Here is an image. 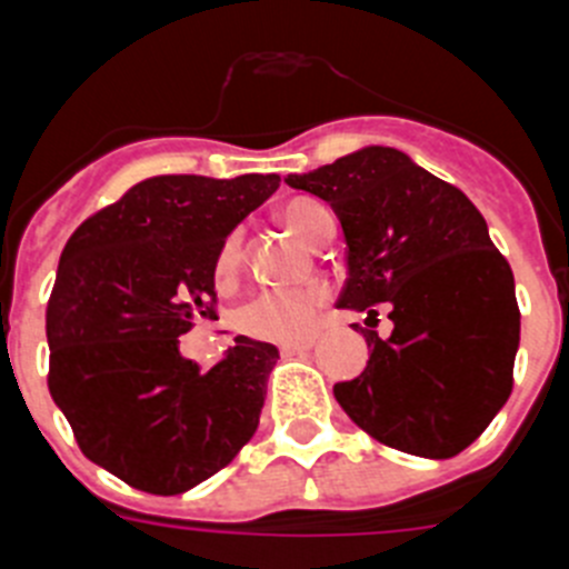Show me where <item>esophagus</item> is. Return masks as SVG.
<instances>
[{
  "label": "esophagus",
  "instance_id": "obj_1",
  "mask_svg": "<svg viewBox=\"0 0 569 569\" xmlns=\"http://www.w3.org/2000/svg\"><path fill=\"white\" fill-rule=\"evenodd\" d=\"M316 345L313 336H305V339H293V341H281L279 350L281 356H296V353H308L310 347Z\"/></svg>",
  "mask_w": 569,
  "mask_h": 569
}]
</instances>
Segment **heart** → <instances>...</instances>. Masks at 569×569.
<instances>
[{
    "label": "heart",
    "mask_w": 569,
    "mask_h": 569,
    "mask_svg": "<svg viewBox=\"0 0 569 569\" xmlns=\"http://www.w3.org/2000/svg\"><path fill=\"white\" fill-rule=\"evenodd\" d=\"M279 219L284 228L293 230L308 244H319L333 230V216H330V210L325 204L316 202V199H293V202L281 208ZM241 256H244L241 233L233 230L222 241L219 253H216L213 273L219 284H228V281L236 279V273L241 268ZM325 301H328V290L321 288V284L299 290H264V293L253 296L236 313V325H239L241 333L253 336V339H296V336L308 333Z\"/></svg>",
    "instance_id": "1"
}]
</instances>
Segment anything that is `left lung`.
Returning <instances> with one entry per match:
<instances>
[{"mask_svg":"<svg viewBox=\"0 0 569 569\" xmlns=\"http://www.w3.org/2000/svg\"><path fill=\"white\" fill-rule=\"evenodd\" d=\"M284 182L339 216V308L367 319L387 308L393 321L390 336L361 328L370 359L333 387L341 410L401 453H461L510 399L521 330L512 270L485 216L396 148H361Z\"/></svg>","mask_w":569,"mask_h":569,"instance_id":"left-lung-1","label":"left lung"}]
</instances>
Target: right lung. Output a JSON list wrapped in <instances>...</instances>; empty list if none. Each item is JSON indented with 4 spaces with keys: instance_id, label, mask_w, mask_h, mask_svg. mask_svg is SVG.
Returning <instances> with one entry per match:
<instances>
[{
    "instance_id": "add662e5",
    "label": "right lung",
    "mask_w": 569,
    "mask_h": 569,
    "mask_svg": "<svg viewBox=\"0 0 569 569\" xmlns=\"http://www.w3.org/2000/svg\"><path fill=\"white\" fill-rule=\"evenodd\" d=\"M279 182L153 176L64 244L44 316L50 396L82 453L136 490H190L259 427L279 350L236 336L202 373L179 353V336L216 319V253Z\"/></svg>"
}]
</instances>
